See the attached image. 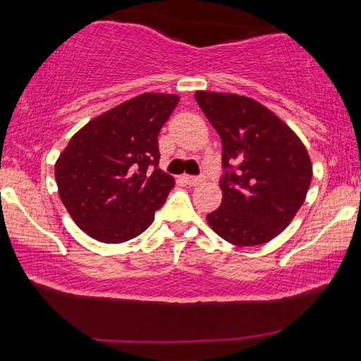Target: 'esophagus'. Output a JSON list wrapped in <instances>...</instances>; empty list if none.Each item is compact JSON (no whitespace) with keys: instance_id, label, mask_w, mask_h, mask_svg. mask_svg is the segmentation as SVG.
Masks as SVG:
<instances>
[{"instance_id":"obj_1","label":"esophagus","mask_w":361,"mask_h":361,"mask_svg":"<svg viewBox=\"0 0 361 361\" xmlns=\"http://www.w3.org/2000/svg\"><path fill=\"white\" fill-rule=\"evenodd\" d=\"M183 181H185L186 185H189V186H197V185H200V183H202L204 180L199 178V176H189V175H185V176H183Z\"/></svg>"}]
</instances>
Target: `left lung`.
<instances>
[{
	"instance_id": "obj_1",
	"label": "left lung",
	"mask_w": 361,
	"mask_h": 361,
	"mask_svg": "<svg viewBox=\"0 0 361 361\" xmlns=\"http://www.w3.org/2000/svg\"><path fill=\"white\" fill-rule=\"evenodd\" d=\"M200 109L223 143L221 205L207 223L226 242L253 247L286 229L304 204L312 162L295 132L245 95L197 90Z\"/></svg>"
}]
</instances>
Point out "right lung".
Returning a JSON list of instances; mask_svg holds the SVG:
<instances>
[{
    "label": "right lung",
    "instance_id": "right-lung-1",
    "mask_svg": "<svg viewBox=\"0 0 361 361\" xmlns=\"http://www.w3.org/2000/svg\"><path fill=\"white\" fill-rule=\"evenodd\" d=\"M175 94L146 92L79 129L56 162L59 195L79 229L122 243L149 228L173 176L157 169V135L178 105Z\"/></svg>",
    "mask_w": 361,
    "mask_h": 361
}]
</instances>
